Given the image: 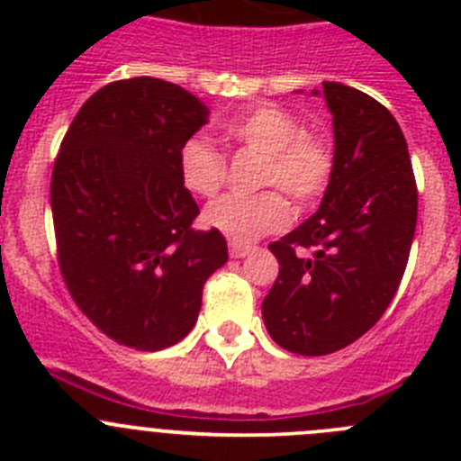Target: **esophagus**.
<instances>
[{
  "mask_svg": "<svg viewBox=\"0 0 461 461\" xmlns=\"http://www.w3.org/2000/svg\"><path fill=\"white\" fill-rule=\"evenodd\" d=\"M249 251L251 247H247V244H230V258H244Z\"/></svg>",
  "mask_w": 461,
  "mask_h": 461,
  "instance_id": "esophagus-1",
  "label": "esophagus"
}]
</instances>
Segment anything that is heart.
<instances>
[{"mask_svg": "<svg viewBox=\"0 0 461 461\" xmlns=\"http://www.w3.org/2000/svg\"><path fill=\"white\" fill-rule=\"evenodd\" d=\"M223 133L242 148L263 154L260 186H276L297 207L319 201L332 177V149L323 138L304 133L300 117L279 105H256L223 122ZM180 180L191 194L210 198L226 177V158L201 136L182 142ZM276 189L254 195H223L203 212V221L230 242L247 244L288 223V203Z\"/></svg>", "mask_w": 461, "mask_h": 461, "instance_id": "heart-1", "label": "heart"}]
</instances>
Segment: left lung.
Wrapping results in <instances>:
<instances>
[{
  "label": "left lung",
  "instance_id": "1",
  "mask_svg": "<svg viewBox=\"0 0 461 461\" xmlns=\"http://www.w3.org/2000/svg\"><path fill=\"white\" fill-rule=\"evenodd\" d=\"M323 96L335 129L332 177L319 212L270 244L279 276L263 300L270 337L297 356L335 353L376 325L418 221L409 148L390 110L341 83H323Z\"/></svg>",
  "mask_w": 461,
  "mask_h": 461
}]
</instances>
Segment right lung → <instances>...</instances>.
<instances>
[{
  "instance_id": "add662e5",
  "label": "right lung",
  "mask_w": 461,
  "mask_h": 461,
  "mask_svg": "<svg viewBox=\"0 0 461 461\" xmlns=\"http://www.w3.org/2000/svg\"><path fill=\"white\" fill-rule=\"evenodd\" d=\"M210 110L166 80H117L73 117L50 182L57 260L80 312L117 344L161 351L195 325L207 276L228 260L219 230L191 228L182 142Z\"/></svg>"
}]
</instances>
